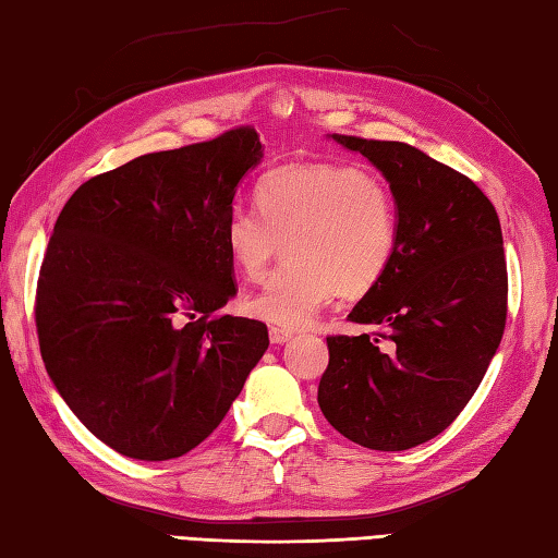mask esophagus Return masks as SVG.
Returning <instances> with one entry per match:
<instances>
[{
  "mask_svg": "<svg viewBox=\"0 0 558 558\" xmlns=\"http://www.w3.org/2000/svg\"><path fill=\"white\" fill-rule=\"evenodd\" d=\"M268 336H270V342H276V345H282V342H288L292 338V330L280 328V326H270L268 328Z\"/></svg>",
  "mask_w": 558,
  "mask_h": 558,
  "instance_id": "1",
  "label": "esophagus"
}]
</instances>
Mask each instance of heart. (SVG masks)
Returning a JSON list of instances; mask_svg holds the SVG:
<instances>
[{
    "mask_svg": "<svg viewBox=\"0 0 558 558\" xmlns=\"http://www.w3.org/2000/svg\"><path fill=\"white\" fill-rule=\"evenodd\" d=\"M256 204L230 206L222 242L246 280L264 276L282 242L288 264L248 294L246 312L300 328L342 294H364L384 280L400 240L393 194L354 165H290L266 174Z\"/></svg>",
    "mask_w": 558,
    "mask_h": 558,
    "instance_id": "b5f03b06",
    "label": "heart"
}]
</instances>
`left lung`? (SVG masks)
<instances>
[{"instance_id": "obj_1", "label": "left lung", "mask_w": 558, "mask_h": 558, "mask_svg": "<svg viewBox=\"0 0 558 558\" xmlns=\"http://www.w3.org/2000/svg\"><path fill=\"white\" fill-rule=\"evenodd\" d=\"M390 182L400 240L384 280L350 312L369 326L328 336L318 408L372 450H408L468 405L499 348L508 312L501 222L482 189L400 141L333 134Z\"/></svg>"}]
</instances>
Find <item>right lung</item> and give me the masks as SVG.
Returning a JSON list of instances; mask_svg holds the SVG:
<instances>
[{"instance_id": "right-lung-1", "label": "right lung", "mask_w": 558, "mask_h": 558, "mask_svg": "<svg viewBox=\"0 0 558 558\" xmlns=\"http://www.w3.org/2000/svg\"><path fill=\"white\" fill-rule=\"evenodd\" d=\"M260 156L234 126L90 177L59 213L35 290L43 362L117 453H189L264 357L266 324L220 314L236 292L222 222Z\"/></svg>"}]
</instances>
